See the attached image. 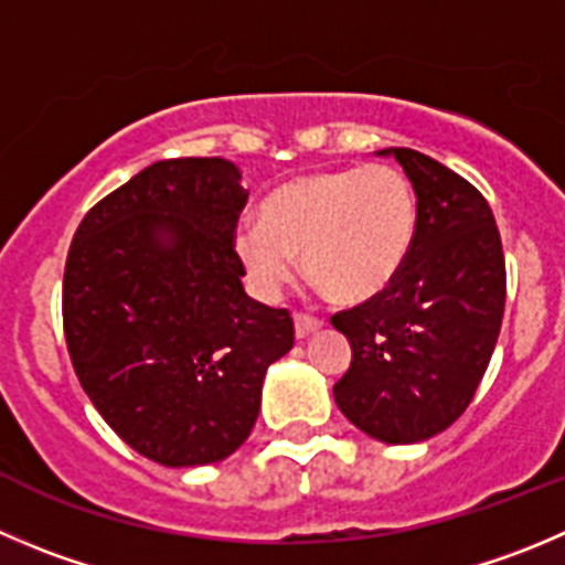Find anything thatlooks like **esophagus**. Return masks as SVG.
I'll list each match as a JSON object with an SVG mask.
<instances>
[{
  "instance_id": "1",
  "label": "esophagus",
  "mask_w": 565,
  "mask_h": 565,
  "mask_svg": "<svg viewBox=\"0 0 565 565\" xmlns=\"http://www.w3.org/2000/svg\"><path fill=\"white\" fill-rule=\"evenodd\" d=\"M324 327V321L316 319V316H308V313H294V330H297V338H308L313 335L316 330H321Z\"/></svg>"
}]
</instances>
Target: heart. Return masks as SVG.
I'll list each match as a JSON object with an SVG mask.
<instances>
[{"mask_svg":"<svg viewBox=\"0 0 565 565\" xmlns=\"http://www.w3.org/2000/svg\"><path fill=\"white\" fill-rule=\"evenodd\" d=\"M416 238V193L391 166L313 171L274 188L260 224L235 230V255L263 297L297 271L338 305L380 297L399 277Z\"/></svg>","mask_w":565,"mask_h":565,"instance_id":"1","label":"heart"}]
</instances>
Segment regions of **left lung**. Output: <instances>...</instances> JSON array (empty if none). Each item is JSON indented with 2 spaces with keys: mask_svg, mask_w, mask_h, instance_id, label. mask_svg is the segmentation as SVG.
<instances>
[{
  "mask_svg": "<svg viewBox=\"0 0 565 565\" xmlns=\"http://www.w3.org/2000/svg\"><path fill=\"white\" fill-rule=\"evenodd\" d=\"M416 191V238L380 297L332 316L352 363L332 385L343 416L383 444H418L463 416L504 313V255L486 196L416 149L394 147Z\"/></svg>",
  "mask_w": 565,
  "mask_h": 565,
  "instance_id": "left-lung-1",
  "label": "left lung"
}]
</instances>
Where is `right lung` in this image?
<instances>
[{
	"instance_id": "1",
	"label": "right lung",
	"mask_w": 565,
	"mask_h": 565,
	"mask_svg": "<svg viewBox=\"0 0 565 565\" xmlns=\"http://www.w3.org/2000/svg\"><path fill=\"white\" fill-rule=\"evenodd\" d=\"M246 199L230 160H158L96 202L68 246L63 330L79 385L118 438L171 469L230 458L266 369L294 347L291 313L241 286Z\"/></svg>"
}]
</instances>
